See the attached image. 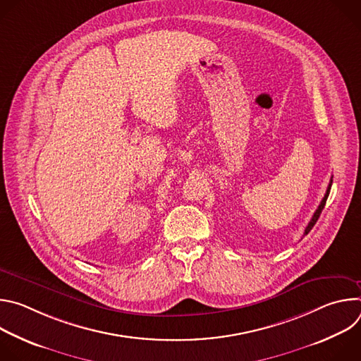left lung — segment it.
<instances>
[{
	"instance_id": "8db88e82",
	"label": "left lung",
	"mask_w": 361,
	"mask_h": 361,
	"mask_svg": "<svg viewBox=\"0 0 361 361\" xmlns=\"http://www.w3.org/2000/svg\"><path fill=\"white\" fill-rule=\"evenodd\" d=\"M331 183H333V180H330V184H329V187H327V191H326V194H324V197H323V200H322V202H320V205H319V209L316 210V213H314V216H313V219L310 220V223H308V226L305 227V230H304V235H307L308 233H310V230L314 227V224L317 223V220H319V217H320V214H322V212H323V209H324V205H326V201H327V197H329V194H330V188H331Z\"/></svg>"
}]
</instances>
